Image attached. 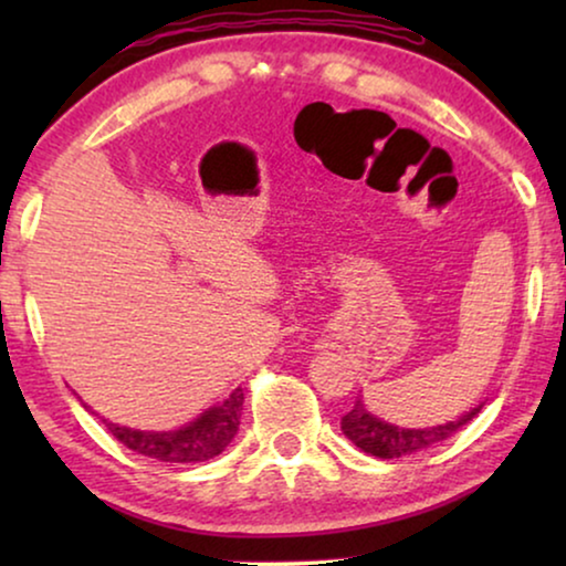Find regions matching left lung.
Instances as JSON below:
<instances>
[{
    "label": "left lung",
    "instance_id": "obj_1",
    "mask_svg": "<svg viewBox=\"0 0 566 566\" xmlns=\"http://www.w3.org/2000/svg\"><path fill=\"white\" fill-rule=\"evenodd\" d=\"M479 409L482 407H474L471 412L459 417V420L438 424V428L405 430V428H394L389 422L376 420L374 415H368L366 409H363L360 401H355L353 409L343 417V422L339 424H343L345 436L350 438L363 453L376 455V459H399V455L417 453L422 451V448H430L440 443V440L455 436L463 424L474 420Z\"/></svg>",
    "mask_w": 566,
    "mask_h": 566
}]
</instances>
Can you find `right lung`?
Segmentation results:
<instances>
[{"mask_svg": "<svg viewBox=\"0 0 566 566\" xmlns=\"http://www.w3.org/2000/svg\"><path fill=\"white\" fill-rule=\"evenodd\" d=\"M242 389L231 391L223 405H216L190 422L188 428L172 432H142L130 428L107 424L115 438L130 451L157 459L165 463H198L219 455L231 443L239 430V417H242Z\"/></svg>", "mask_w": 566, "mask_h": 566, "instance_id": "obj_1", "label": "right lung"}]
</instances>
